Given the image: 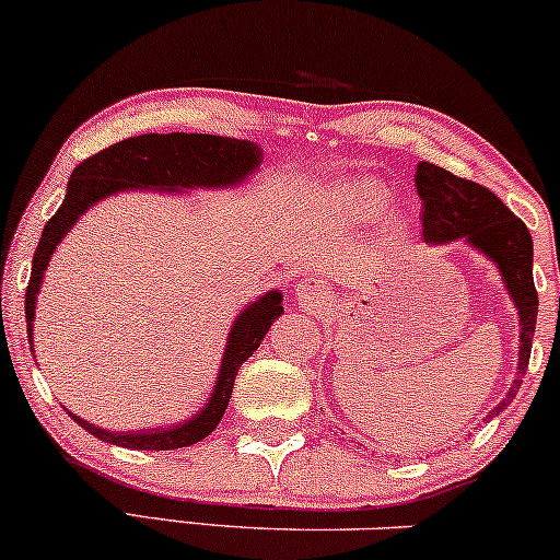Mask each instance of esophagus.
Wrapping results in <instances>:
<instances>
[{
  "mask_svg": "<svg viewBox=\"0 0 560 560\" xmlns=\"http://www.w3.org/2000/svg\"><path fill=\"white\" fill-rule=\"evenodd\" d=\"M295 303H299V308L319 312L322 306L329 303V293L327 288L319 285V282H303V285L295 288Z\"/></svg>",
  "mask_w": 560,
  "mask_h": 560,
  "instance_id": "obj_1",
  "label": "esophagus"
}]
</instances>
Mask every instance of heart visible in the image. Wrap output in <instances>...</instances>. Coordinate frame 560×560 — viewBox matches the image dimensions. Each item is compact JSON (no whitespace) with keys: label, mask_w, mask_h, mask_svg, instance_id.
Masks as SVG:
<instances>
[{"label":"heart","mask_w":560,"mask_h":560,"mask_svg":"<svg viewBox=\"0 0 560 560\" xmlns=\"http://www.w3.org/2000/svg\"><path fill=\"white\" fill-rule=\"evenodd\" d=\"M384 195L378 191V186L369 182H353L337 186L327 195V210L335 220L342 223H355V220L371 218L382 210Z\"/></svg>","instance_id":"heart-1"}]
</instances>
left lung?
Masks as SVG:
<instances>
[{"label":"left lung","mask_w":560,"mask_h":560,"mask_svg":"<svg viewBox=\"0 0 560 560\" xmlns=\"http://www.w3.org/2000/svg\"><path fill=\"white\" fill-rule=\"evenodd\" d=\"M416 189L423 199V241L428 246H446L462 241L493 261L503 288L520 316V358L516 376L506 397L488 412V420L512 405L520 392L533 350L537 324V291L533 280V236L527 225L486 186L448 174L433 163H418Z\"/></svg>","instance_id":"left-lung-1"}]
</instances>
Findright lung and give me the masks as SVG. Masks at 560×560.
<instances>
[{
	"label": "right lung",
	"instance_id": "add662e5",
	"mask_svg": "<svg viewBox=\"0 0 560 560\" xmlns=\"http://www.w3.org/2000/svg\"><path fill=\"white\" fill-rule=\"evenodd\" d=\"M261 163V148L252 140H233V137L218 135H140L127 137V140L101 150L88 161H82L72 171L67 184L65 202L48 223L44 225L40 241L33 254L31 282L25 293V322H27V342L33 350V322H36V303L40 285H44L48 261L61 244V238L78 225L90 207L103 199L127 195V191H153V195H174L186 197L195 189H236L248 176L257 174ZM282 314V293L267 291L259 299L248 301L241 308L236 322L228 332L223 358L215 386H212L210 399L197 416L186 418L176 425H155L140 428V431H106V428L88 423L74 412V423L93 433L95 439L106 441L114 446L142 448V452H171V448H184L197 444L215 431L220 418H223L228 402H231L233 382H236L238 369L244 361L254 355L272 322Z\"/></svg>",
	"mask_w": 560,
	"mask_h": 560
}]
</instances>
